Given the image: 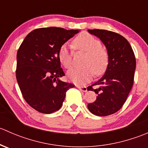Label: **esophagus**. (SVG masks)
Listing matches in <instances>:
<instances>
[{
    "label": "esophagus",
    "mask_w": 148,
    "mask_h": 148,
    "mask_svg": "<svg viewBox=\"0 0 148 148\" xmlns=\"http://www.w3.org/2000/svg\"><path fill=\"white\" fill-rule=\"evenodd\" d=\"M77 87L78 88V89H79L80 90L83 91V92H86V91H87V88H86V86H80V85H77Z\"/></svg>",
    "instance_id": "obj_1"
}]
</instances>
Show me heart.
I'll return each instance as SVG.
<instances>
[{
    "label": "heart",
    "mask_w": 148,
    "mask_h": 148,
    "mask_svg": "<svg viewBox=\"0 0 148 148\" xmlns=\"http://www.w3.org/2000/svg\"><path fill=\"white\" fill-rule=\"evenodd\" d=\"M73 46L77 50L86 53L83 66L79 69H71L67 73L69 79L78 84H83L90 81L96 75H101L107 68L109 56L102 48L101 42L89 34H82L73 41ZM59 62L66 69H69L72 64L73 53L66 44L59 48L58 52Z\"/></svg>",
    "instance_id": "b5f03b06"
}]
</instances>
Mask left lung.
<instances>
[{
    "label": "left lung",
    "instance_id": "left-lung-1",
    "mask_svg": "<svg viewBox=\"0 0 148 148\" xmlns=\"http://www.w3.org/2000/svg\"><path fill=\"white\" fill-rule=\"evenodd\" d=\"M102 41L107 49L109 64L104 76L88 90L97 95L95 102L87 107L97 116H107L117 112L123 106L133 85L136 60L133 50L122 36L106 30H88ZM99 86L94 90L92 86Z\"/></svg>",
    "mask_w": 148,
    "mask_h": 148
}]
</instances>
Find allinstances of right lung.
I'll list each match as a JSON object with an SVG mask.
<instances>
[{
  "mask_svg": "<svg viewBox=\"0 0 148 148\" xmlns=\"http://www.w3.org/2000/svg\"><path fill=\"white\" fill-rule=\"evenodd\" d=\"M79 32L62 28H41L26 36L17 52L16 79L22 95L32 108L51 114L62 107L66 92L74 87L59 79L64 76L59 48Z\"/></svg>",
  "mask_w": 148,
  "mask_h": 148,
  "instance_id": "obj_1",
  "label": "right lung"
}]
</instances>
